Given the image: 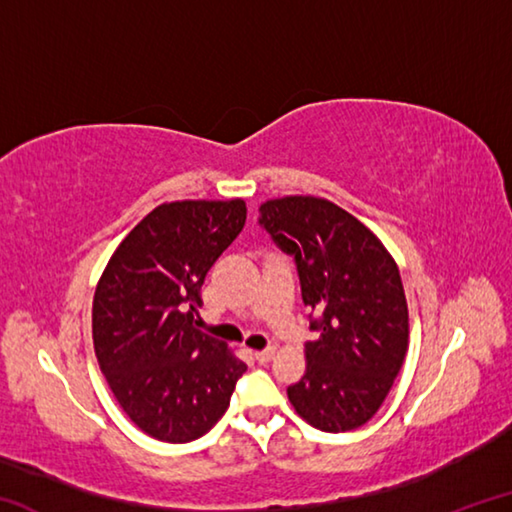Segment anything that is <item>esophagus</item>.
<instances>
[{
  "instance_id": "obj_1",
  "label": "esophagus",
  "mask_w": 512,
  "mask_h": 512,
  "mask_svg": "<svg viewBox=\"0 0 512 512\" xmlns=\"http://www.w3.org/2000/svg\"><path fill=\"white\" fill-rule=\"evenodd\" d=\"M275 357V350L273 348H268V350H257L255 352V359L259 361V363H268Z\"/></svg>"
}]
</instances>
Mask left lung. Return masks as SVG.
Instances as JSON below:
<instances>
[{
  "label": "left lung",
  "instance_id": "8db88e82",
  "mask_svg": "<svg viewBox=\"0 0 512 512\" xmlns=\"http://www.w3.org/2000/svg\"><path fill=\"white\" fill-rule=\"evenodd\" d=\"M259 223L296 259L302 300L318 311L289 402L320 431L357 429L384 404L409 350L400 268L375 232L327 198H271Z\"/></svg>",
  "mask_w": 512,
  "mask_h": 512
}]
</instances>
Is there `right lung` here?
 Masks as SVG:
<instances>
[{
	"label": "right lung",
	"instance_id": "1",
	"mask_svg": "<svg viewBox=\"0 0 512 512\" xmlns=\"http://www.w3.org/2000/svg\"><path fill=\"white\" fill-rule=\"evenodd\" d=\"M244 223V198L162 203L117 246L94 291L92 341L103 377L128 418L162 443L205 436L246 372L194 320L207 271Z\"/></svg>",
	"mask_w": 512,
	"mask_h": 512
}]
</instances>
